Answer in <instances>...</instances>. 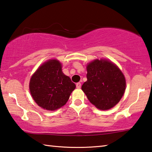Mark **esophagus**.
Wrapping results in <instances>:
<instances>
[{
	"label": "esophagus",
	"mask_w": 152,
	"mask_h": 152,
	"mask_svg": "<svg viewBox=\"0 0 152 152\" xmlns=\"http://www.w3.org/2000/svg\"><path fill=\"white\" fill-rule=\"evenodd\" d=\"M81 83H77L76 84V87L77 89H79V88H81Z\"/></svg>",
	"instance_id": "34e87169"
}]
</instances>
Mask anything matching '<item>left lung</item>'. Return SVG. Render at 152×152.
Returning a JSON list of instances; mask_svg holds the SVG:
<instances>
[{"label": "left lung", "instance_id": "obj_1", "mask_svg": "<svg viewBox=\"0 0 152 152\" xmlns=\"http://www.w3.org/2000/svg\"><path fill=\"white\" fill-rule=\"evenodd\" d=\"M87 81L81 87L87 99L101 110L114 107L126 90L124 74L118 66L106 59H95L87 65Z\"/></svg>", "mask_w": 152, "mask_h": 152}]
</instances>
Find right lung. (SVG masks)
<instances>
[{
  "label": "right lung",
  "mask_w": 152,
  "mask_h": 152,
  "mask_svg": "<svg viewBox=\"0 0 152 152\" xmlns=\"http://www.w3.org/2000/svg\"><path fill=\"white\" fill-rule=\"evenodd\" d=\"M75 84L62 71L61 63L50 59L38 68L29 83L34 102L45 110L54 111L66 104Z\"/></svg>",
  "instance_id": "1"
}]
</instances>
